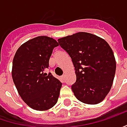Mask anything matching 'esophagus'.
Segmentation results:
<instances>
[{
  "label": "esophagus",
  "mask_w": 127,
  "mask_h": 127,
  "mask_svg": "<svg viewBox=\"0 0 127 127\" xmlns=\"http://www.w3.org/2000/svg\"><path fill=\"white\" fill-rule=\"evenodd\" d=\"M61 79H63V80H64V79H65V75H62V76L61 77Z\"/></svg>",
  "instance_id": "34e87169"
}]
</instances>
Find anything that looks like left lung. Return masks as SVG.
I'll return each mask as SVG.
<instances>
[{"label":"left lung","mask_w":127,"mask_h":127,"mask_svg":"<svg viewBox=\"0 0 127 127\" xmlns=\"http://www.w3.org/2000/svg\"><path fill=\"white\" fill-rule=\"evenodd\" d=\"M71 58L76 82L71 86L79 101L90 105L102 102L112 87L116 63L104 39L91 33L77 32L58 40Z\"/></svg>","instance_id":"left-lung-1"}]
</instances>
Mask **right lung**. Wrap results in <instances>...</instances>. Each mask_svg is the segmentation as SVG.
Masks as SVG:
<instances>
[{"label":"right lung","mask_w":127,"mask_h":127,"mask_svg":"<svg viewBox=\"0 0 127 127\" xmlns=\"http://www.w3.org/2000/svg\"><path fill=\"white\" fill-rule=\"evenodd\" d=\"M58 42L48 36L27 41L16 50L12 64V79L24 103L37 111H47L56 104L62 83L45 73Z\"/></svg>","instance_id":"add662e5"}]
</instances>
